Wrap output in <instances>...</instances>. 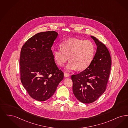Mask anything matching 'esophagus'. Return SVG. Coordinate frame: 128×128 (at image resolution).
Here are the masks:
<instances>
[{
    "mask_svg": "<svg viewBox=\"0 0 128 128\" xmlns=\"http://www.w3.org/2000/svg\"><path fill=\"white\" fill-rule=\"evenodd\" d=\"M64 76L65 78H69V74H67L66 72L64 73Z\"/></svg>",
    "mask_w": 128,
    "mask_h": 128,
    "instance_id": "34e87169",
    "label": "esophagus"
}]
</instances>
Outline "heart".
<instances>
[{
  "label": "heart",
  "instance_id": "obj_1",
  "mask_svg": "<svg viewBox=\"0 0 128 128\" xmlns=\"http://www.w3.org/2000/svg\"><path fill=\"white\" fill-rule=\"evenodd\" d=\"M96 52V46L90 40L70 39L64 42L62 47H57L54 51V57L57 64L62 66L69 57L70 61L65 69L70 71L77 69L84 70L89 66Z\"/></svg>",
  "mask_w": 128,
  "mask_h": 128
}]
</instances>
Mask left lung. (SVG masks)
<instances>
[{
  "label": "left lung",
  "mask_w": 128,
  "mask_h": 128,
  "mask_svg": "<svg viewBox=\"0 0 128 128\" xmlns=\"http://www.w3.org/2000/svg\"><path fill=\"white\" fill-rule=\"evenodd\" d=\"M91 37L97 46L93 61L83 71L71 76L74 94L86 104L94 102L104 93L111 69V57L108 48L96 37Z\"/></svg>",
  "instance_id": "obj_1"
}]
</instances>
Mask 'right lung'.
Masks as SVG:
<instances>
[{
    "label": "right lung",
    "instance_id": "right-lung-1",
    "mask_svg": "<svg viewBox=\"0 0 128 128\" xmlns=\"http://www.w3.org/2000/svg\"><path fill=\"white\" fill-rule=\"evenodd\" d=\"M58 35L54 31L36 34L24 44L20 52L21 82L29 95L39 101L50 98L64 76L51 50Z\"/></svg>",
    "mask_w": 128,
    "mask_h": 128
}]
</instances>
